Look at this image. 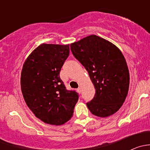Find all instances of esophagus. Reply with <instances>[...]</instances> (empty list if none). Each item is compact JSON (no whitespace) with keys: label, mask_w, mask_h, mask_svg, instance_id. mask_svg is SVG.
<instances>
[{"label":"esophagus","mask_w":150,"mask_h":150,"mask_svg":"<svg viewBox=\"0 0 150 150\" xmlns=\"http://www.w3.org/2000/svg\"><path fill=\"white\" fill-rule=\"evenodd\" d=\"M77 91H78V93H81V88H78L77 89Z\"/></svg>","instance_id":"34e87169"}]
</instances>
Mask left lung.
Returning a JSON list of instances; mask_svg holds the SVG:
<instances>
[{
  "label": "left lung",
  "instance_id": "obj_1",
  "mask_svg": "<svg viewBox=\"0 0 150 150\" xmlns=\"http://www.w3.org/2000/svg\"><path fill=\"white\" fill-rule=\"evenodd\" d=\"M70 49L88 71L96 89L93 99L86 104L88 110L100 117L115 114L125 102L129 88V71L120 50L95 35L71 43Z\"/></svg>",
  "mask_w": 150,
  "mask_h": 150
}]
</instances>
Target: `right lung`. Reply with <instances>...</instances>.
<instances>
[{
    "mask_svg": "<svg viewBox=\"0 0 150 150\" xmlns=\"http://www.w3.org/2000/svg\"><path fill=\"white\" fill-rule=\"evenodd\" d=\"M69 45L42 43L28 56L21 72V90L26 104L45 123L60 125L73 115L78 101L59 77L69 56Z\"/></svg>",
    "mask_w": 150,
    "mask_h": 150,
    "instance_id": "obj_1",
    "label": "right lung"
}]
</instances>
